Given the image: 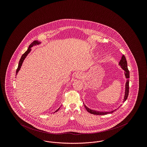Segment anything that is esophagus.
Returning a JSON list of instances; mask_svg holds the SVG:
<instances>
[{
	"label": "esophagus",
	"instance_id": "1",
	"mask_svg": "<svg viewBox=\"0 0 147 147\" xmlns=\"http://www.w3.org/2000/svg\"><path fill=\"white\" fill-rule=\"evenodd\" d=\"M76 77L78 79H82L83 78V74L82 73L78 72L76 74Z\"/></svg>",
	"mask_w": 147,
	"mask_h": 147
}]
</instances>
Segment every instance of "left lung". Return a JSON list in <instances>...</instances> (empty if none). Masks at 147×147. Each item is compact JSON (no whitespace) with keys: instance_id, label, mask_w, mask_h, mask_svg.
Returning <instances> with one entry per match:
<instances>
[{"instance_id":"obj_1","label":"left lung","mask_w":147,"mask_h":147,"mask_svg":"<svg viewBox=\"0 0 147 147\" xmlns=\"http://www.w3.org/2000/svg\"><path fill=\"white\" fill-rule=\"evenodd\" d=\"M119 65L121 67V68L123 70H125V77L127 78V81H126V85H125V97H124L123 101V102H125L126 100H127V98H128V94H129V79H128V78H129V70L128 69L126 57H125V56H124V55H122V56L121 59L120 60V61L119 62ZM84 105L85 108L86 110V111L88 112H90L91 114H93V115H107V114H109V113H112L115 111H116L117 110V109L116 110L115 109V110H112V111H109V112L97 111H95V110H93L90 109L88 107H86V105Z\"/></svg>"}]
</instances>
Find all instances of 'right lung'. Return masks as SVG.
Listing matches in <instances>:
<instances>
[{"label":"right lung","mask_w":147,"mask_h":147,"mask_svg":"<svg viewBox=\"0 0 147 147\" xmlns=\"http://www.w3.org/2000/svg\"><path fill=\"white\" fill-rule=\"evenodd\" d=\"M40 43H41V42H38V41H34V42H32L30 45V46H29V47H28V50L22 55L21 56V58H20V61H19V65H18V68H17V69H16V74H18V73L19 72V70L20 69V68H21V65H22V64L23 63V62H24V59H25V58L26 57V56H28V53H30V52L31 51V47L33 46H34V45H39ZM60 109V107L59 108H58L57 110L55 111V112H57V111H58V110H59V109Z\"/></svg>","instance_id":"1"}]
</instances>
